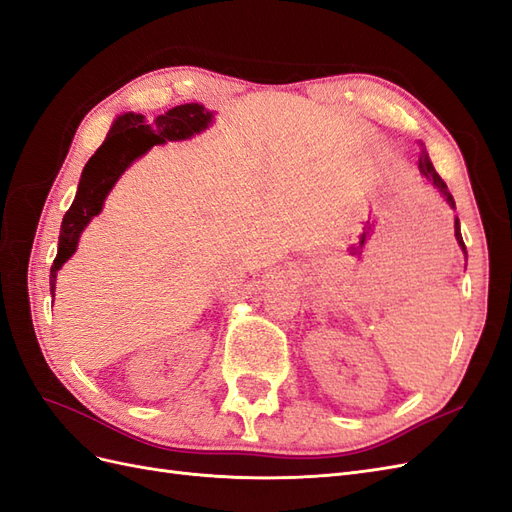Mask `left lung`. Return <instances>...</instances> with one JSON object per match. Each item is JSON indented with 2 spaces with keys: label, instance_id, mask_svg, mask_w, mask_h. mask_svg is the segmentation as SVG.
<instances>
[{
  "label": "left lung",
  "instance_id": "obj_1",
  "mask_svg": "<svg viewBox=\"0 0 512 512\" xmlns=\"http://www.w3.org/2000/svg\"><path fill=\"white\" fill-rule=\"evenodd\" d=\"M419 170H422V175H424L428 181L435 183V188L445 196V201L450 203V207H456V205H454V199H452V194L448 192V186H445V181L437 175V170H435V166H432V162H430V157H428L426 149H422V153H419ZM454 235H456V242H458V246H461V248H463V253H465V242H463V235H461V222H458V218L454 220ZM465 257H467V253H465Z\"/></svg>",
  "mask_w": 512,
  "mask_h": 512
}]
</instances>
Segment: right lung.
<instances>
[{"label": "right lung", "instance_id": "right-lung-1", "mask_svg": "<svg viewBox=\"0 0 512 512\" xmlns=\"http://www.w3.org/2000/svg\"><path fill=\"white\" fill-rule=\"evenodd\" d=\"M209 121H212V114L199 106V103L177 106L166 114H160L153 121L134 112L121 114L114 121L108 138L103 140L95 155L86 162L75 201L62 218L58 255L54 259V266H51L49 277L51 296L56 292V274L60 266L75 253L80 233L84 231L90 218L101 212L103 201H106L116 179L123 175V170L136 157L147 153L153 144H162L166 140H186L203 131Z\"/></svg>", "mask_w": 512, "mask_h": 512}]
</instances>
